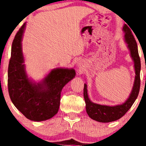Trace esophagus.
<instances>
[{
	"label": "esophagus",
	"mask_w": 146,
	"mask_h": 146,
	"mask_svg": "<svg viewBox=\"0 0 146 146\" xmlns=\"http://www.w3.org/2000/svg\"><path fill=\"white\" fill-rule=\"evenodd\" d=\"M78 67L80 68V69H81V68H83V65L82 64L81 62H78Z\"/></svg>",
	"instance_id": "34e87169"
}]
</instances>
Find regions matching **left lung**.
<instances>
[{
	"label": "left lung",
	"instance_id": "8db88e82",
	"mask_svg": "<svg viewBox=\"0 0 146 146\" xmlns=\"http://www.w3.org/2000/svg\"><path fill=\"white\" fill-rule=\"evenodd\" d=\"M122 30L124 33L125 42L130 51V57L134 62V68L136 74L132 89L128 98L121 104L115 106L100 105L90 101L88 95L86 84H84V98L86 103V113L92 119L102 123L116 121L123 117L135 102L140 89L141 61L136 40L132 35L131 30L126 25H123Z\"/></svg>",
	"mask_w": 146,
	"mask_h": 146
}]
</instances>
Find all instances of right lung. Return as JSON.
Listing matches in <instances>:
<instances>
[{
	"instance_id": "obj_1",
	"label": "right lung",
	"mask_w": 146,
	"mask_h": 146,
	"mask_svg": "<svg viewBox=\"0 0 146 146\" xmlns=\"http://www.w3.org/2000/svg\"><path fill=\"white\" fill-rule=\"evenodd\" d=\"M26 23L15 36L8 67V90L11 102L22 114L33 121L49 119L58 113L63 87L75 77L73 68L52 69L36 82L28 77L24 64L22 39Z\"/></svg>"
}]
</instances>
